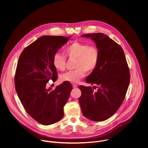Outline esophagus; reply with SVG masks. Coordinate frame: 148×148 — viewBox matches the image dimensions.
Returning a JSON list of instances; mask_svg holds the SVG:
<instances>
[{
	"label": "esophagus",
	"instance_id": "34e87169",
	"mask_svg": "<svg viewBox=\"0 0 148 148\" xmlns=\"http://www.w3.org/2000/svg\"><path fill=\"white\" fill-rule=\"evenodd\" d=\"M72 86H73V88H76L77 87V85L76 84H73Z\"/></svg>",
	"mask_w": 148,
	"mask_h": 148
}]
</instances>
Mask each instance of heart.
<instances>
[{"label":"heart","instance_id":"obj_1","mask_svg":"<svg viewBox=\"0 0 148 148\" xmlns=\"http://www.w3.org/2000/svg\"><path fill=\"white\" fill-rule=\"evenodd\" d=\"M64 53L69 58L76 59V69L68 71L61 76L62 82L78 83L87 72L93 71L97 66L100 52L97 47L82 42H74L64 49ZM53 64L59 71H63L66 65V58L63 53L56 52L53 57Z\"/></svg>","mask_w":148,"mask_h":148}]
</instances>
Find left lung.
Returning a JSON list of instances; mask_svg holds the SVG:
<instances>
[{"instance_id":"8db88e82","label":"left lung","mask_w":148,"mask_h":148,"mask_svg":"<svg viewBox=\"0 0 148 148\" xmlns=\"http://www.w3.org/2000/svg\"><path fill=\"white\" fill-rule=\"evenodd\" d=\"M82 36L95 42L100 58L96 68L86 79L87 83L98 86V90L80 85L79 102L86 118L103 121L113 115L124 101L130 82L129 69L123 48L107 35L97 33Z\"/></svg>"}]
</instances>
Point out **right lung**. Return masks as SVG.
Instances as JSON below:
<instances>
[{"label": "right lung", "mask_w": 148, "mask_h": 148, "mask_svg": "<svg viewBox=\"0 0 148 148\" xmlns=\"http://www.w3.org/2000/svg\"><path fill=\"white\" fill-rule=\"evenodd\" d=\"M69 37L42 36L27 46L18 60L15 76L17 95L27 113L38 123L49 125L64 116V106L72 89L64 82L54 90L47 83L58 79L53 57Z\"/></svg>", "instance_id": "obj_1"}]
</instances>
